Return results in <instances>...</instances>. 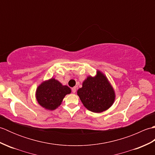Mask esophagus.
I'll use <instances>...</instances> for the list:
<instances>
[{
  "mask_svg": "<svg viewBox=\"0 0 155 155\" xmlns=\"http://www.w3.org/2000/svg\"><path fill=\"white\" fill-rule=\"evenodd\" d=\"M76 91H77V88L76 87H73V88H72V92L73 93H76Z\"/></svg>",
  "mask_w": 155,
  "mask_h": 155,
  "instance_id": "esophagus-1",
  "label": "esophagus"
}]
</instances>
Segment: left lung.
Segmentation results:
<instances>
[{"label":"left lung","instance_id":"left-lung-1","mask_svg":"<svg viewBox=\"0 0 155 155\" xmlns=\"http://www.w3.org/2000/svg\"><path fill=\"white\" fill-rule=\"evenodd\" d=\"M84 106L88 110L100 113L108 109L115 100V92L107 77L100 71L94 77L88 76L77 91Z\"/></svg>","mask_w":155,"mask_h":155}]
</instances>
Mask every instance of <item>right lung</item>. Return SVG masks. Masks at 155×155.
Listing matches in <instances>:
<instances>
[{
  "label": "right lung",
  "mask_w": 155,
  "mask_h": 155,
  "mask_svg": "<svg viewBox=\"0 0 155 155\" xmlns=\"http://www.w3.org/2000/svg\"><path fill=\"white\" fill-rule=\"evenodd\" d=\"M71 93L67 85H62L54 78L43 81L36 91L38 103L46 110H54L61 104L66 95Z\"/></svg>",
  "instance_id": "1"
}]
</instances>
